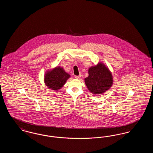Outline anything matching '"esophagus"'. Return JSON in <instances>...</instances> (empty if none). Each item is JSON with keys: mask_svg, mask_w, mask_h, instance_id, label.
Instances as JSON below:
<instances>
[{"mask_svg": "<svg viewBox=\"0 0 153 153\" xmlns=\"http://www.w3.org/2000/svg\"><path fill=\"white\" fill-rule=\"evenodd\" d=\"M81 74H79V76H75V78H76V79H79L80 77H81Z\"/></svg>", "mask_w": 153, "mask_h": 153, "instance_id": "1", "label": "esophagus"}]
</instances>
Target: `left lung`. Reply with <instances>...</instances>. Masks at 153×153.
Segmentation results:
<instances>
[{"instance_id": "1", "label": "left lung", "mask_w": 153, "mask_h": 153, "mask_svg": "<svg viewBox=\"0 0 153 153\" xmlns=\"http://www.w3.org/2000/svg\"><path fill=\"white\" fill-rule=\"evenodd\" d=\"M88 74L84 81L88 90L94 95L104 94L112 85V73L108 67L101 62L89 68Z\"/></svg>"}]
</instances>
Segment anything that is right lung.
I'll return each instance as SVG.
<instances>
[{"instance_id":"1","label":"right lung","mask_w":153,"mask_h":153,"mask_svg":"<svg viewBox=\"0 0 153 153\" xmlns=\"http://www.w3.org/2000/svg\"><path fill=\"white\" fill-rule=\"evenodd\" d=\"M70 77V74L66 73L63 68L56 66L46 72L44 76V82L49 89L59 91Z\"/></svg>"}]
</instances>
